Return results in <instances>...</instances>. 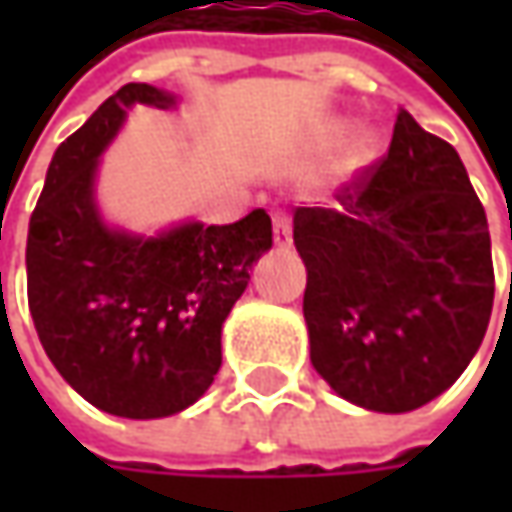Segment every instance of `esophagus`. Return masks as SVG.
<instances>
[{
    "mask_svg": "<svg viewBox=\"0 0 512 512\" xmlns=\"http://www.w3.org/2000/svg\"><path fill=\"white\" fill-rule=\"evenodd\" d=\"M273 242L279 247H290V242H293V225H290L287 213H276L273 216Z\"/></svg>",
    "mask_w": 512,
    "mask_h": 512,
    "instance_id": "esophagus-1",
    "label": "esophagus"
}]
</instances>
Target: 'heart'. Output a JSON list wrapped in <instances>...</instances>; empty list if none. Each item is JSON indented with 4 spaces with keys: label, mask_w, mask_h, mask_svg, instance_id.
<instances>
[{
    "label": "heart",
    "mask_w": 512,
    "mask_h": 512,
    "mask_svg": "<svg viewBox=\"0 0 512 512\" xmlns=\"http://www.w3.org/2000/svg\"><path fill=\"white\" fill-rule=\"evenodd\" d=\"M367 150H370V145H367V142H362V145H359V153H367Z\"/></svg>",
    "instance_id": "heart-1"
}]
</instances>
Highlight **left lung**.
<instances>
[{"mask_svg":"<svg viewBox=\"0 0 512 512\" xmlns=\"http://www.w3.org/2000/svg\"><path fill=\"white\" fill-rule=\"evenodd\" d=\"M336 202L293 213L310 362L364 410H416L462 376L490 322L484 207L456 148L407 110Z\"/></svg>","mask_w":512,"mask_h":512,"instance_id":"left-lung-1","label":"left lung"}]
</instances>
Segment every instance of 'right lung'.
<instances>
[{"label":"right lung","mask_w":512,"mask_h":512,"mask_svg":"<svg viewBox=\"0 0 512 512\" xmlns=\"http://www.w3.org/2000/svg\"><path fill=\"white\" fill-rule=\"evenodd\" d=\"M133 105L168 110L176 96L130 82L53 153L28 227V305L82 399L122 419H165L213 384L222 325L273 227L262 207L233 225L185 222L156 236L110 227L96 170Z\"/></svg>","instance_id":"obj_1"}]
</instances>
